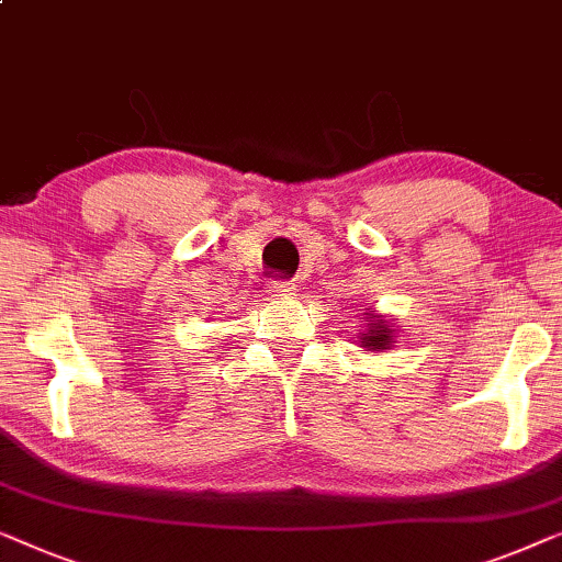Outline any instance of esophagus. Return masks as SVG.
Wrapping results in <instances>:
<instances>
[{
	"label": "esophagus",
	"mask_w": 562,
	"mask_h": 562,
	"mask_svg": "<svg viewBox=\"0 0 562 562\" xmlns=\"http://www.w3.org/2000/svg\"><path fill=\"white\" fill-rule=\"evenodd\" d=\"M295 290H297L295 282H272L270 290H267V292H270L272 297H284V300H288V297L295 295Z\"/></svg>",
	"instance_id": "obj_1"
}]
</instances>
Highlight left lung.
<instances>
[{
  "label": "left lung",
  "instance_id": "8db88e82",
  "mask_svg": "<svg viewBox=\"0 0 562 562\" xmlns=\"http://www.w3.org/2000/svg\"><path fill=\"white\" fill-rule=\"evenodd\" d=\"M361 315H363V330L357 338H359V346L363 351H386L397 344L394 341L397 328H394L392 323L384 318V315L371 311V307H367V313H361Z\"/></svg>",
  "mask_w": 562,
  "mask_h": 562
}]
</instances>
